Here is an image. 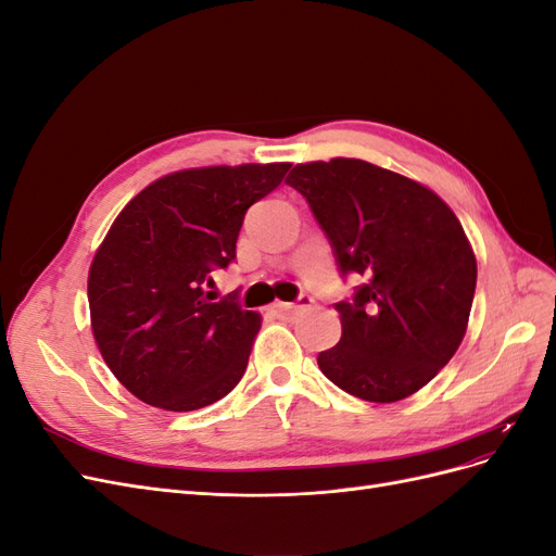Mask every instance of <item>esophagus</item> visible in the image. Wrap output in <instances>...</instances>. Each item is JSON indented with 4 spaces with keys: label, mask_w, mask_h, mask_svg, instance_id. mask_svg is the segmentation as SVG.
Wrapping results in <instances>:
<instances>
[{
    "label": "esophagus",
    "mask_w": 556,
    "mask_h": 556,
    "mask_svg": "<svg viewBox=\"0 0 556 556\" xmlns=\"http://www.w3.org/2000/svg\"><path fill=\"white\" fill-rule=\"evenodd\" d=\"M311 304H313V296L301 294V296L296 299V304H276L274 308H276L280 315H292V313H296L299 308H306V306H311Z\"/></svg>",
    "instance_id": "1"
}]
</instances>
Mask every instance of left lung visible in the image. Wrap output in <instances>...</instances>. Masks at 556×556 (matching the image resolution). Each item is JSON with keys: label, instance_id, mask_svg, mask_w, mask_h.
Wrapping results in <instances>:
<instances>
[{"label": "left lung", "instance_id": "8db88e82", "mask_svg": "<svg viewBox=\"0 0 556 556\" xmlns=\"http://www.w3.org/2000/svg\"><path fill=\"white\" fill-rule=\"evenodd\" d=\"M285 182L304 194L341 276L364 282L333 308L343 333L317 366L343 392L392 403L425 387L457 352L478 266L445 201L364 160L296 164Z\"/></svg>", "mask_w": 556, "mask_h": 556}]
</instances>
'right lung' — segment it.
Returning <instances> with one entry per match:
<instances>
[{"instance_id":"1","label":"right lung","mask_w":556,"mask_h":556,"mask_svg":"<svg viewBox=\"0 0 556 556\" xmlns=\"http://www.w3.org/2000/svg\"><path fill=\"white\" fill-rule=\"evenodd\" d=\"M288 162L204 166L148 185L115 217L90 266L92 333L104 362L148 406L188 413L245 374L262 317L208 288L237 260L248 208Z\"/></svg>"}]
</instances>
